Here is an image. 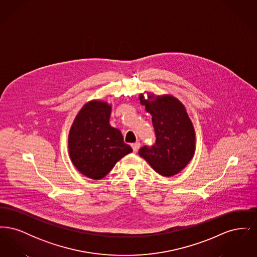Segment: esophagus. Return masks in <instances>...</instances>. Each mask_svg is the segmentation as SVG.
Wrapping results in <instances>:
<instances>
[{
  "label": "esophagus",
  "instance_id": "obj_1",
  "mask_svg": "<svg viewBox=\"0 0 257 257\" xmlns=\"http://www.w3.org/2000/svg\"><path fill=\"white\" fill-rule=\"evenodd\" d=\"M140 146H141V144L140 143H135L132 145V148H133V151L134 152H137L138 150H139V148H140Z\"/></svg>",
  "mask_w": 257,
  "mask_h": 257
}]
</instances>
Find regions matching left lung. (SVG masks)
<instances>
[{"label":"left lung","instance_id":"1","mask_svg":"<svg viewBox=\"0 0 257 257\" xmlns=\"http://www.w3.org/2000/svg\"><path fill=\"white\" fill-rule=\"evenodd\" d=\"M140 95L141 104L152 115L155 145L142 147L141 157L163 176L182 171L195 153V129L183 104L171 95Z\"/></svg>","mask_w":257,"mask_h":257}]
</instances>
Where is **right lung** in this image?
I'll use <instances>...</instances> for the list:
<instances>
[{"instance_id":"add662e5","label":"right lung","mask_w":257,"mask_h":257,"mask_svg":"<svg viewBox=\"0 0 257 257\" xmlns=\"http://www.w3.org/2000/svg\"><path fill=\"white\" fill-rule=\"evenodd\" d=\"M111 107L92 100L74 119L68 137V149L76 169L98 180L106 176L117 161L133 150L123 141L121 132L109 123Z\"/></svg>"}]
</instances>
